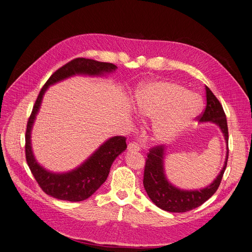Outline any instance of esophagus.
I'll list each match as a JSON object with an SVG mask.
<instances>
[{
  "label": "esophagus",
  "instance_id": "1",
  "mask_svg": "<svg viewBox=\"0 0 252 252\" xmlns=\"http://www.w3.org/2000/svg\"><path fill=\"white\" fill-rule=\"evenodd\" d=\"M127 150H128L129 152H138V151L140 150V147H139V145H138L137 143H135V142H129V143H128Z\"/></svg>",
  "mask_w": 252,
  "mask_h": 252
}]
</instances>
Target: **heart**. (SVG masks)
<instances>
[{"label":"heart","mask_w":252,"mask_h":252,"mask_svg":"<svg viewBox=\"0 0 252 252\" xmlns=\"http://www.w3.org/2000/svg\"><path fill=\"white\" fill-rule=\"evenodd\" d=\"M199 96L180 84L155 80L143 84L135 94L134 109L143 121H152L151 136L168 143L186 130L198 115Z\"/></svg>","instance_id":"1"}]
</instances>
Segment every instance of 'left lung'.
I'll return each mask as SVG.
<instances>
[{"label": "left lung", "mask_w": 252, "mask_h": 252, "mask_svg": "<svg viewBox=\"0 0 252 252\" xmlns=\"http://www.w3.org/2000/svg\"><path fill=\"white\" fill-rule=\"evenodd\" d=\"M206 107L203 114L198 117L200 123L211 122L217 125L226 141L227 152L224 166L215 180L200 189H181L172 184L165 172V156L167 149L164 145H158L150 151L147 155L143 176V186L147 195L158 208L170 213H185L198 208L209 198H211L219 188L224 172L227 167L228 149V125L226 115L219 99L215 96L210 88L205 85Z\"/></svg>", "instance_id": "obj_1"}]
</instances>
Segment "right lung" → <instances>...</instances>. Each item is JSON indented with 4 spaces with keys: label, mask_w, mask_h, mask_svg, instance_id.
<instances>
[{
    "label": "right lung",
    "mask_w": 252,
    "mask_h": 252,
    "mask_svg": "<svg viewBox=\"0 0 252 252\" xmlns=\"http://www.w3.org/2000/svg\"><path fill=\"white\" fill-rule=\"evenodd\" d=\"M117 66L92 59L77 58L58 69L41 88L31 117L25 134V156L29 169L43 192L57 199L82 201L91 197L108 178L111 166L117 157L126 149V138L114 136L107 139L98 149L75 169L63 173H55L43 168L36 160L32 146V131L39 112L44 94L51 85L75 75L107 76L115 72Z\"/></svg>",
    "instance_id": "right-lung-1"
}]
</instances>
